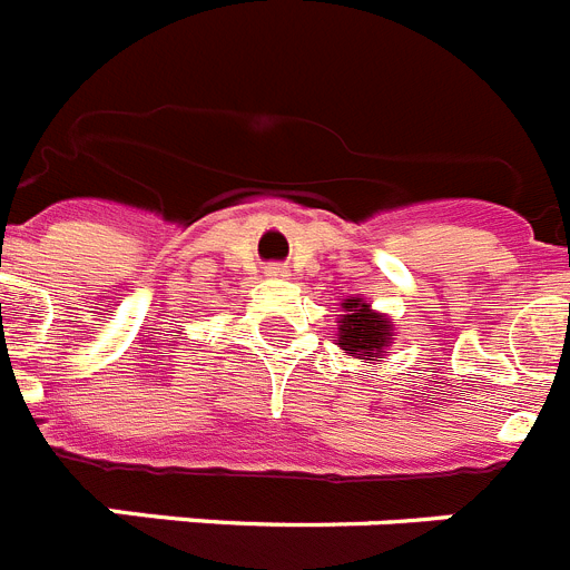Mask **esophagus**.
<instances>
[{"mask_svg": "<svg viewBox=\"0 0 570 570\" xmlns=\"http://www.w3.org/2000/svg\"><path fill=\"white\" fill-rule=\"evenodd\" d=\"M266 275H269V277H284L286 275V266H281V263H269V266H266Z\"/></svg>", "mask_w": 570, "mask_h": 570, "instance_id": "34e87169", "label": "esophagus"}]
</instances>
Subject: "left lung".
<instances>
[{
    "label": "left lung",
    "instance_id": "1",
    "mask_svg": "<svg viewBox=\"0 0 570 570\" xmlns=\"http://www.w3.org/2000/svg\"><path fill=\"white\" fill-rule=\"evenodd\" d=\"M338 322V347L356 356H382L391 344V322L385 315L371 313L362 298H347Z\"/></svg>",
    "mask_w": 570,
    "mask_h": 570
}]
</instances>
